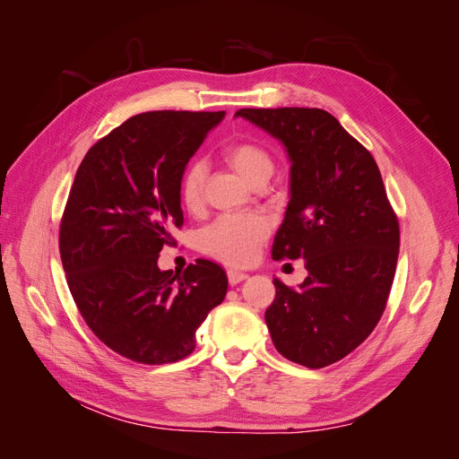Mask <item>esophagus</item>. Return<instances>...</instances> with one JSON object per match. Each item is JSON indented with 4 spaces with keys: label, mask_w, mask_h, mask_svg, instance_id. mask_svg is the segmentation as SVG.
<instances>
[{
    "label": "esophagus",
    "mask_w": 459,
    "mask_h": 459,
    "mask_svg": "<svg viewBox=\"0 0 459 459\" xmlns=\"http://www.w3.org/2000/svg\"><path fill=\"white\" fill-rule=\"evenodd\" d=\"M247 277H248V275L243 273V272H235V270H230V272H228V281H230V285H238V283L245 281Z\"/></svg>",
    "instance_id": "34e87169"
}]
</instances>
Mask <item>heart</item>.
<instances>
[{
  "label": "heart",
  "mask_w": 459,
  "mask_h": 459,
  "mask_svg": "<svg viewBox=\"0 0 459 459\" xmlns=\"http://www.w3.org/2000/svg\"><path fill=\"white\" fill-rule=\"evenodd\" d=\"M221 159L238 172L248 186H264L273 174V159L262 145L255 142H233L221 151ZM206 169L203 162H191L179 178L178 195L187 211L195 212L204 199ZM270 224L260 214H226L208 224L201 235L199 245L206 255L230 264L245 266L251 262L258 247L268 239Z\"/></svg>",
  "instance_id": "obj_1"
}]
</instances>
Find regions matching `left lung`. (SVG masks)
I'll return each instance as SVG.
<instances>
[{
  "label": "left lung",
  "mask_w": 459,
  "mask_h": 459,
  "mask_svg": "<svg viewBox=\"0 0 459 459\" xmlns=\"http://www.w3.org/2000/svg\"><path fill=\"white\" fill-rule=\"evenodd\" d=\"M280 140L290 160V199L272 256L304 258L299 289L273 280L266 325L277 352L312 369L362 344L391 293L400 228L371 152L322 108H239Z\"/></svg>",
  "instance_id": "obj_1"
}]
</instances>
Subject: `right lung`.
Returning <instances> with one entry per match:
<instances>
[{
  "instance_id": "add662e5",
  "label": "right lung",
  "mask_w": 459,
  "mask_h": 459,
  "mask_svg": "<svg viewBox=\"0 0 459 459\" xmlns=\"http://www.w3.org/2000/svg\"><path fill=\"white\" fill-rule=\"evenodd\" d=\"M224 115H135L86 152L68 193L59 230L68 289L97 339L137 364L189 356L197 327L226 297V272L211 260L182 273L157 266L184 224L179 178Z\"/></svg>"
}]
</instances>
